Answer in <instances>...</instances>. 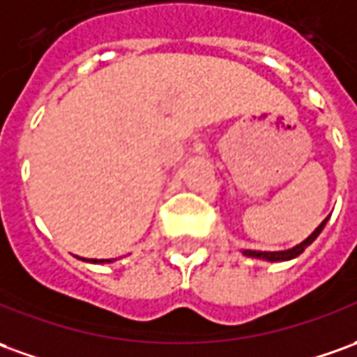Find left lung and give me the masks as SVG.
<instances>
[{
  "mask_svg": "<svg viewBox=\"0 0 357 357\" xmlns=\"http://www.w3.org/2000/svg\"><path fill=\"white\" fill-rule=\"evenodd\" d=\"M324 223H326V220H324L323 223H321V225H319V227H317V229H314L305 241H303V243H299V245H297V247H294V249L280 250V252H264V250H243V252H245L247 257L262 258V260H270V262H278V260H291V258L299 257V255H301V252H303V250H305L307 247H309V245H311V243L317 239V237H319V233L323 231Z\"/></svg>",
  "mask_w": 357,
  "mask_h": 357,
  "instance_id": "left-lung-1",
  "label": "left lung"
}]
</instances>
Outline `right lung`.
Returning a JSON list of instances; mask_svg holds the SVG:
<instances>
[{"instance_id": "obj_1", "label": "right lung", "mask_w": 357, "mask_h": 357, "mask_svg": "<svg viewBox=\"0 0 357 357\" xmlns=\"http://www.w3.org/2000/svg\"><path fill=\"white\" fill-rule=\"evenodd\" d=\"M83 260H87V258H83ZM87 262H112V260H97V258H89Z\"/></svg>"}]
</instances>
